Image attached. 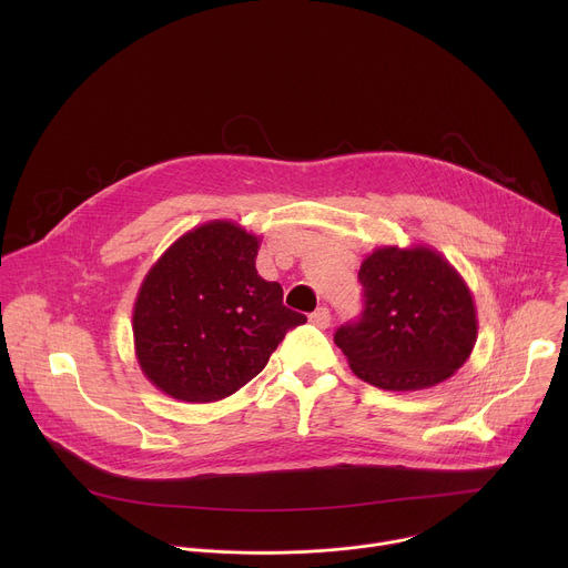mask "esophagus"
Returning <instances> with one entry per match:
<instances>
[{
    "label": "esophagus",
    "instance_id": "34e87169",
    "mask_svg": "<svg viewBox=\"0 0 568 568\" xmlns=\"http://www.w3.org/2000/svg\"><path fill=\"white\" fill-rule=\"evenodd\" d=\"M310 321L314 323L316 328H328V326H331V310H328V307H316V310L310 314Z\"/></svg>",
    "mask_w": 568,
    "mask_h": 568
}]
</instances>
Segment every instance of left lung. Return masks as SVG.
Listing matches in <instances>:
<instances>
[{
	"instance_id": "obj_1",
	"label": "left lung",
	"mask_w": 568,
	"mask_h": 568,
	"mask_svg": "<svg viewBox=\"0 0 568 568\" xmlns=\"http://www.w3.org/2000/svg\"><path fill=\"white\" fill-rule=\"evenodd\" d=\"M364 312L335 333L353 373L384 390L449 379L471 355L478 318L456 267L427 245L373 250L359 267Z\"/></svg>"
}]
</instances>
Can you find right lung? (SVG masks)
<instances>
[{"mask_svg":"<svg viewBox=\"0 0 568 568\" xmlns=\"http://www.w3.org/2000/svg\"><path fill=\"white\" fill-rule=\"evenodd\" d=\"M261 235L211 220L148 270L132 310L136 362L161 393L204 404L254 379L307 318L256 272Z\"/></svg>","mask_w":568,"mask_h":568,"instance_id":"right-lung-1","label":"right lung"}]
</instances>
